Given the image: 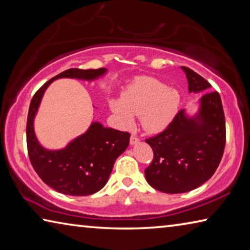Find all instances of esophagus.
Masks as SVG:
<instances>
[{"label":"esophagus","instance_id":"obj_1","mask_svg":"<svg viewBox=\"0 0 250 250\" xmlns=\"http://www.w3.org/2000/svg\"><path fill=\"white\" fill-rule=\"evenodd\" d=\"M139 141H140V139H139L137 135H131L130 137V145L131 146L137 145V143H139Z\"/></svg>","mask_w":250,"mask_h":250}]
</instances>
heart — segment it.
Listing matches in <instances>:
<instances>
[{
  "mask_svg": "<svg viewBox=\"0 0 250 250\" xmlns=\"http://www.w3.org/2000/svg\"><path fill=\"white\" fill-rule=\"evenodd\" d=\"M110 109L122 126L133 125V115H140L143 128L149 132H160L177 115L181 96L160 80L143 77L130 84L121 99L110 100Z\"/></svg>",
  "mask_w": 250,
  "mask_h": 250,
  "instance_id": "b5f03b06",
  "label": "heart"
}]
</instances>
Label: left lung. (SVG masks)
Segmentation results:
<instances>
[{
    "instance_id": "1",
    "label": "left lung",
    "mask_w": 250,
    "mask_h": 250,
    "mask_svg": "<svg viewBox=\"0 0 250 250\" xmlns=\"http://www.w3.org/2000/svg\"><path fill=\"white\" fill-rule=\"evenodd\" d=\"M189 92L211 87L195 71L182 67ZM153 150V160L146 168V182L160 192L185 193L209 180L221 163L226 143V125L221 96L207 91L200 99L194 117L180 110L162 132L146 139Z\"/></svg>"
}]
</instances>
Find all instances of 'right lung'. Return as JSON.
<instances>
[{
    "mask_svg": "<svg viewBox=\"0 0 250 250\" xmlns=\"http://www.w3.org/2000/svg\"><path fill=\"white\" fill-rule=\"evenodd\" d=\"M105 71V68L67 69L45 83L35 92L29 104L26 125L29 160L44 183L66 195L86 196L100 191L108 182L118 156L128 147L130 133L92 122L86 132L69 142L65 149L52 151L37 141L34 118L45 90L55 79L95 80Z\"/></svg>",
    "mask_w": 250,
    "mask_h": 250,
    "instance_id": "add662e5",
    "label": "right lung"
}]
</instances>
